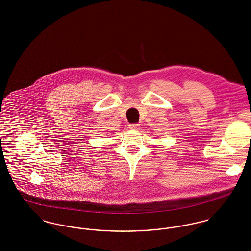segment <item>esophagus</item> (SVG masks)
<instances>
[{"mask_svg":"<svg viewBox=\"0 0 251 251\" xmlns=\"http://www.w3.org/2000/svg\"><path fill=\"white\" fill-rule=\"evenodd\" d=\"M139 127H140V125L137 124V123H133V124H130L129 125V128L131 129V130H138Z\"/></svg>","mask_w":251,"mask_h":251,"instance_id":"obj_1","label":"esophagus"}]
</instances>
